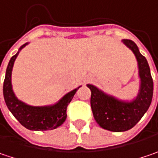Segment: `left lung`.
<instances>
[{"mask_svg": "<svg viewBox=\"0 0 158 158\" xmlns=\"http://www.w3.org/2000/svg\"><path fill=\"white\" fill-rule=\"evenodd\" d=\"M122 42L133 52L138 62L139 88L137 97L129 101L122 100L94 85H87L91 90L90 104L96 122L103 129L114 132L133 128L149 108L153 97V79L148 60L133 41L123 39Z\"/></svg>", "mask_w": 158, "mask_h": 158, "instance_id": "left-lung-1", "label": "left lung"}]
</instances>
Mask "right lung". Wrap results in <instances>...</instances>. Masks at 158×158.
I'll use <instances>...</instances> for the list:
<instances>
[{
	"label": "right lung",
	"mask_w": 158,
	"mask_h": 158,
	"mask_svg": "<svg viewBox=\"0 0 158 158\" xmlns=\"http://www.w3.org/2000/svg\"><path fill=\"white\" fill-rule=\"evenodd\" d=\"M27 44H28V43L21 45L18 52L13 55L9 61L3 82V97L5 103L10 113L25 128L30 131L53 130L58 128L65 122L67 118V106L72 100L77 90L81 86L70 91L60 98L58 102L50 106H34L19 100L16 97L12 88L11 74L16 58L18 57L19 52Z\"/></svg>",
	"instance_id": "add662e5"
}]
</instances>
